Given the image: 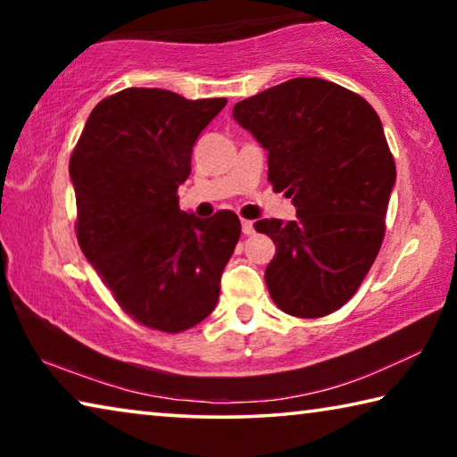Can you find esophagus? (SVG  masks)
Masks as SVG:
<instances>
[{"label":"esophagus","instance_id":"1","mask_svg":"<svg viewBox=\"0 0 457 457\" xmlns=\"http://www.w3.org/2000/svg\"><path fill=\"white\" fill-rule=\"evenodd\" d=\"M242 231H244V236H252L253 231V221H250V220H242Z\"/></svg>","mask_w":457,"mask_h":457}]
</instances>
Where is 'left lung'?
Masks as SVG:
<instances>
[{"label":"left lung","mask_w":457,"mask_h":457,"mask_svg":"<svg viewBox=\"0 0 457 457\" xmlns=\"http://www.w3.org/2000/svg\"><path fill=\"white\" fill-rule=\"evenodd\" d=\"M268 151V181L296 220H260L276 256L266 286L298 319L338 311L359 290L385 237L395 161L365 98L322 79H292L234 106Z\"/></svg>","instance_id":"1"}]
</instances>
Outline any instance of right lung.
<instances>
[{"label": "right lung", "mask_w": 457, "mask_h": 457, "mask_svg": "<svg viewBox=\"0 0 457 457\" xmlns=\"http://www.w3.org/2000/svg\"><path fill=\"white\" fill-rule=\"evenodd\" d=\"M226 98L125 88L95 106L71 157L76 237L129 316L181 332L212 314L242 226L234 212L199 220L177 189L191 151Z\"/></svg>", "instance_id": "add662e5"}]
</instances>
